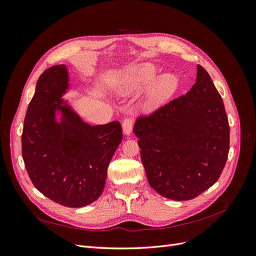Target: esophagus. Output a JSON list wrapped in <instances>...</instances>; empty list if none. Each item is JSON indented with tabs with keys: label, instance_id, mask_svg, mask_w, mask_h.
Here are the masks:
<instances>
[{
	"label": "esophagus",
	"instance_id": "esophagus-1",
	"mask_svg": "<svg viewBox=\"0 0 256 256\" xmlns=\"http://www.w3.org/2000/svg\"><path fill=\"white\" fill-rule=\"evenodd\" d=\"M122 131L126 136H129L132 131V120L130 118H125L122 122Z\"/></svg>",
	"mask_w": 256,
	"mask_h": 256
}]
</instances>
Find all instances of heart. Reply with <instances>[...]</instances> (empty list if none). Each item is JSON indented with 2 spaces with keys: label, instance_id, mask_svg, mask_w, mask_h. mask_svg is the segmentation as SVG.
<instances>
[{
  "label": "heart",
  "instance_id": "b5f03b06",
  "mask_svg": "<svg viewBox=\"0 0 256 256\" xmlns=\"http://www.w3.org/2000/svg\"><path fill=\"white\" fill-rule=\"evenodd\" d=\"M157 74L158 68L152 63H143L131 67L120 84L118 92L120 95H131L140 92L156 79ZM177 86L178 82L173 74H164L159 76L154 82L150 92L147 102L150 109H156L168 102L174 95Z\"/></svg>",
  "mask_w": 256,
  "mask_h": 256
}]
</instances>
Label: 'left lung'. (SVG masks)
<instances>
[{
    "mask_svg": "<svg viewBox=\"0 0 256 256\" xmlns=\"http://www.w3.org/2000/svg\"><path fill=\"white\" fill-rule=\"evenodd\" d=\"M186 95L134 127L150 186L174 200L196 198L219 180L230 150L222 98L205 69Z\"/></svg>",
    "mask_w": 256,
    "mask_h": 256,
    "instance_id": "8db88e82",
    "label": "left lung"
}]
</instances>
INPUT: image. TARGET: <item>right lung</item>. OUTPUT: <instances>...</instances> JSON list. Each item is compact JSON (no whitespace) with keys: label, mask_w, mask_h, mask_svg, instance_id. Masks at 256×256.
<instances>
[{"label":"right lung","mask_w":256,"mask_h":256,"mask_svg":"<svg viewBox=\"0 0 256 256\" xmlns=\"http://www.w3.org/2000/svg\"><path fill=\"white\" fill-rule=\"evenodd\" d=\"M69 88L64 64L40 76L24 118L22 156L38 191L53 202L78 208L102 196L122 131L116 120L96 126L84 122L63 99Z\"/></svg>","instance_id":"1"}]
</instances>
